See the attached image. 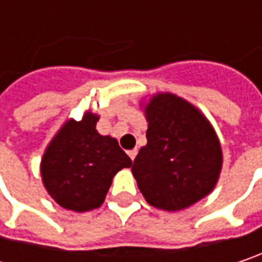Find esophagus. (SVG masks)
Returning a JSON list of instances; mask_svg holds the SVG:
<instances>
[{
  "label": "esophagus",
  "instance_id": "obj_1",
  "mask_svg": "<svg viewBox=\"0 0 262 262\" xmlns=\"http://www.w3.org/2000/svg\"><path fill=\"white\" fill-rule=\"evenodd\" d=\"M136 155H137V149H133V150H128V157L134 161V158H136Z\"/></svg>",
  "mask_w": 262,
  "mask_h": 262
}]
</instances>
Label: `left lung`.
Here are the masks:
<instances>
[{"label": "left lung", "mask_w": 262, "mask_h": 262, "mask_svg": "<svg viewBox=\"0 0 262 262\" xmlns=\"http://www.w3.org/2000/svg\"><path fill=\"white\" fill-rule=\"evenodd\" d=\"M144 116L147 143L131 168L144 200L178 212L209 195L222 170L221 141L209 119L170 92L152 95Z\"/></svg>", "instance_id": "obj_1"}]
</instances>
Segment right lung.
Masks as SVG:
<instances>
[{
    "label": "right lung",
    "mask_w": 262,
    "mask_h": 262,
    "mask_svg": "<svg viewBox=\"0 0 262 262\" xmlns=\"http://www.w3.org/2000/svg\"><path fill=\"white\" fill-rule=\"evenodd\" d=\"M98 119L88 110L82 121H66L47 144L40 164L47 194L77 213L98 209L115 174L131 167L118 140L97 131Z\"/></svg>",
    "instance_id": "1"
}]
</instances>
